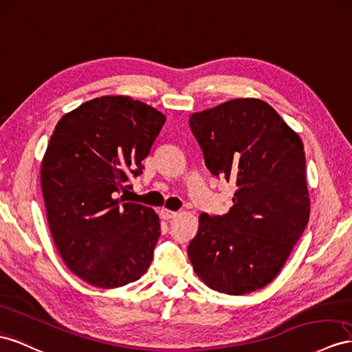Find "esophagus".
I'll list each match as a JSON object with an SVG mask.
<instances>
[{
  "label": "esophagus",
  "instance_id": "esophagus-1",
  "mask_svg": "<svg viewBox=\"0 0 352 352\" xmlns=\"http://www.w3.org/2000/svg\"><path fill=\"white\" fill-rule=\"evenodd\" d=\"M160 215H162V219H165V220H170V219L177 217L178 212H177V211H170V210H166V208H162V210H160Z\"/></svg>",
  "mask_w": 352,
  "mask_h": 352
}]
</instances>
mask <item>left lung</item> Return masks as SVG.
I'll return each instance as SVG.
<instances>
[{"instance_id":"left-lung-1","label":"left lung","mask_w":352,"mask_h":352,"mask_svg":"<svg viewBox=\"0 0 352 352\" xmlns=\"http://www.w3.org/2000/svg\"><path fill=\"white\" fill-rule=\"evenodd\" d=\"M190 129L205 165L238 190L223 215H199L187 248L212 290L247 294L278 275L309 220L303 144L269 104L232 99L195 113Z\"/></svg>"}]
</instances>
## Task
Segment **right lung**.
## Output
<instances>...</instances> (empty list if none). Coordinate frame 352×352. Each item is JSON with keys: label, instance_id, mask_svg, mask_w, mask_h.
I'll list each match as a JSON object with an SVG mask.
<instances>
[{"label": "right lung", "instance_id": "right-lung-1", "mask_svg": "<svg viewBox=\"0 0 352 352\" xmlns=\"http://www.w3.org/2000/svg\"><path fill=\"white\" fill-rule=\"evenodd\" d=\"M165 116L129 96H101L58 122L41 164L47 221L60 257L86 283L116 288L148 269L157 214L117 199L142 174Z\"/></svg>", "mask_w": 352, "mask_h": 352}]
</instances>
